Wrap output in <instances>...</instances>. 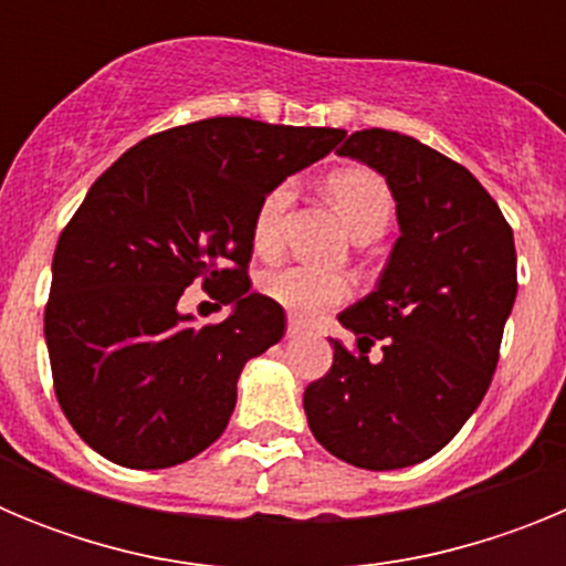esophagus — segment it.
I'll list each match as a JSON object with an SVG mask.
<instances>
[{
    "mask_svg": "<svg viewBox=\"0 0 566 566\" xmlns=\"http://www.w3.org/2000/svg\"><path fill=\"white\" fill-rule=\"evenodd\" d=\"M303 323H300V319H289V328H286V337H300V334H303Z\"/></svg>",
    "mask_w": 566,
    "mask_h": 566,
    "instance_id": "obj_1",
    "label": "esophagus"
}]
</instances>
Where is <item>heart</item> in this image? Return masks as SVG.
I'll list each match as a JSON object with an SVG mask.
<instances>
[{
    "mask_svg": "<svg viewBox=\"0 0 566 566\" xmlns=\"http://www.w3.org/2000/svg\"><path fill=\"white\" fill-rule=\"evenodd\" d=\"M326 189L354 238L385 232L394 212V195L382 175L365 167H345L328 175ZM292 201V181H280L258 203L252 218V243L260 254H274L280 249L283 223H286ZM260 292L292 312L294 317L312 319L343 303L352 294V280L334 269L292 263V266H277L260 274Z\"/></svg>",
    "mask_w": 566,
    "mask_h": 566,
    "instance_id": "heart-1",
    "label": "heart"
}]
</instances>
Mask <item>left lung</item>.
<instances>
[{
  "mask_svg": "<svg viewBox=\"0 0 566 566\" xmlns=\"http://www.w3.org/2000/svg\"><path fill=\"white\" fill-rule=\"evenodd\" d=\"M337 155L388 181L399 238L377 289L339 314L359 354L332 339V368L303 408L343 462L408 468L442 451L488 394L518 289L513 229L462 164L411 135L359 129ZM377 338L384 357L371 364Z\"/></svg>",
  "mask_w": 566,
  "mask_h": 566,
  "instance_id": "1",
  "label": "left lung"
}]
</instances>
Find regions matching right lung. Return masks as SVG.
<instances>
[{
    "instance_id": "add662e5",
    "label": "right lung",
    "mask_w": 566,
    "mask_h": 566,
    "mask_svg": "<svg viewBox=\"0 0 566 566\" xmlns=\"http://www.w3.org/2000/svg\"><path fill=\"white\" fill-rule=\"evenodd\" d=\"M343 138L218 115L149 135L90 187L53 254L44 339L59 405L93 451L158 470L227 431L243 365L286 332L283 308L249 292L254 209ZM195 279L224 289L223 324L177 312Z\"/></svg>"
}]
</instances>
